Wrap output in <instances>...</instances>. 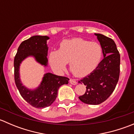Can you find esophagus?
I'll list each match as a JSON object with an SVG mask.
<instances>
[{
	"instance_id": "obj_1",
	"label": "esophagus",
	"mask_w": 134,
	"mask_h": 134,
	"mask_svg": "<svg viewBox=\"0 0 134 134\" xmlns=\"http://www.w3.org/2000/svg\"><path fill=\"white\" fill-rule=\"evenodd\" d=\"M69 82L71 83V84H72V85H76L77 84L76 80H75V79H70Z\"/></svg>"
}]
</instances>
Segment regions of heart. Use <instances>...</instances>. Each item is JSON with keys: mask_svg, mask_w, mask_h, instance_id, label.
Wrapping results in <instances>:
<instances>
[{"mask_svg": "<svg viewBox=\"0 0 134 134\" xmlns=\"http://www.w3.org/2000/svg\"><path fill=\"white\" fill-rule=\"evenodd\" d=\"M102 56V46L98 43L73 38L63 40L59 44L58 51H51L49 62L52 68L58 72L65 69L69 62L74 75L83 77L97 68Z\"/></svg>", "mask_w": 134, "mask_h": 134, "instance_id": "heart-1", "label": "heart"}]
</instances>
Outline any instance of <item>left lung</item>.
Here are the masks:
<instances>
[{
    "label": "left lung",
    "mask_w": 134,
    "mask_h": 134,
    "mask_svg": "<svg viewBox=\"0 0 134 134\" xmlns=\"http://www.w3.org/2000/svg\"><path fill=\"white\" fill-rule=\"evenodd\" d=\"M97 36L104 59L89 75L78 81L86 86V93L78 98L83 103L97 105L104 102L113 92L119 78L120 54L114 41L100 34Z\"/></svg>",
    "instance_id": "1"
}]
</instances>
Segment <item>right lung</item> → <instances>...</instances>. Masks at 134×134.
<instances>
[{
	"instance_id": "right-lung-1",
	"label": "right lung",
	"mask_w": 134,
	"mask_h": 134,
	"mask_svg": "<svg viewBox=\"0 0 134 134\" xmlns=\"http://www.w3.org/2000/svg\"><path fill=\"white\" fill-rule=\"evenodd\" d=\"M48 36H34L23 41L19 47L14 58V78L16 86L23 98L36 108H44L51 106L57 97L59 87L69 83L68 78L46 73L41 84L36 90H29L20 80L19 66L22 61L28 56H33L40 64L47 66L48 63L47 41Z\"/></svg>"
}]
</instances>
